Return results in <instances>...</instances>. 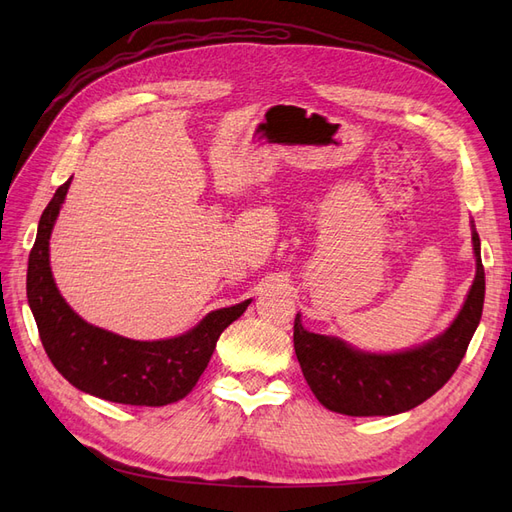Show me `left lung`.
<instances>
[{"label": "left lung", "mask_w": 512, "mask_h": 512, "mask_svg": "<svg viewBox=\"0 0 512 512\" xmlns=\"http://www.w3.org/2000/svg\"><path fill=\"white\" fill-rule=\"evenodd\" d=\"M476 277L459 316L433 342L399 354H367L342 339L303 329L294 318V352L309 389L324 408L348 416H391L438 393L457 371L483 316L485 269L480 239L472 232Z\"/></svg>", "instance_id": "8db88e82"}]
</instances>
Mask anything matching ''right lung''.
<instances>
[{"instance_id": "1", "label": "right lung", "mask_w": 512, "mask_h": 512, "mask_svg": "<svg viewBox=\"0 0 512 512\" xmlns=\"http://www.w3.org/2000/svg\"><path fill=\"white\" fill-rule=\"evenodd\" d=\"M70 179L46 205L29 254L27 299L44 352L72 386L100 399L128 406H166L188 395L228 324L250 301L215 309L185 335L162 342H136L87 324L61 297L49 267V239Z\"/></svg>"}]
</instances>
